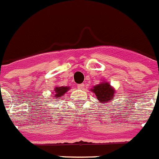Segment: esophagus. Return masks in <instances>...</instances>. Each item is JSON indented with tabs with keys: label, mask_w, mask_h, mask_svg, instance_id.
<instances>
[{
	"label": "esophagus",
	"mask_w": 159,
	"mask_h": 159,
	"mask_svg": "<svg viewBox=\"0 0 159 159\" xmlns=\"http://www.w3.org/2000/svg\"><path fill=\"white\" fill-rule=\"evenodd\" d=\"M84 84H78V88L79 89H84Z\"/></svg>",
	"instance_id": "1"
}]
</instances>
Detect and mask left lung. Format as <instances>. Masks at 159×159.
Listing matches in <instances>:
<instances>
[{
    "mask_svg": "<svg viewBox=\"0 0 159 159\" xmlns=\"http://www.w3.org/2000/svg\"><path fill=\"white\" fill-rule=\"evenodd\" d=\"M92 93H95L97 100L102 103H107L112 101L115 97V89L107 81L103 80L100 84H96L90 89Z\"/></svg>",
    "mask_w": 159,
    "mask_h": 159,
    "instance_id": "8db88e82",
    "label": "left lung"
}]
</instances>
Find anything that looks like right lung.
Masks as SVG:
<instances>
[{
  "mask_svg": "<svg viewBox=\"0 0 159 159\" xmlns=\"http://www.w3.org/2000/svg\"><path fill=\"white\" fill-rule=\"evenodd\" d=\"M70 89V86H56L54 89V92L52 93L54 94L53 97H54L56 100H59Z\"/></svg>",
  "mask_w": 159,
  "mask_h": 159,
  "instance_id": "add662e5",
  "label": "right lung"
}]
</instances>
